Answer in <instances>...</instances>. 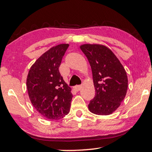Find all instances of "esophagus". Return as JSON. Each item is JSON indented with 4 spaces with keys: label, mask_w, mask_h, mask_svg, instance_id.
Segmentation results:
<instances>
[{
    "label": "esophagus",
    "mask_w": 152,
    "mask_h": 152,
    "mask_svg": "<svg viewBox=\"0 0 152 152\" xmlns=\"http://www.w3.org/2000/svg\"><path fill=\"white\" fill-rule=\"evenodd\" d=\"M81 88H82L81 85H76V86H74V89H75L76 91H79L81 89Z\"/></svg>",
    "instance_id": "esophagus-1"
}]
</instances>
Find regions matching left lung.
Masks as SVG:
<instances>
[{"mask_svg": "<svg viewBox=\"0 0 152 152\" xmlns=\"http://www.w3.org/2000/svg\"><path fill=\"white\" fill-rule=\"evenodd\" d=\"M91 66L95 96L88 109L99 115H109L120 106L128 86L127 73L113 51L106 46L84 44L80 46Z\"/></svg>", "mask_w": 152, "mask_h": 152, "instance_id": "8db88e82", "label": "left lung"}]
</instances>
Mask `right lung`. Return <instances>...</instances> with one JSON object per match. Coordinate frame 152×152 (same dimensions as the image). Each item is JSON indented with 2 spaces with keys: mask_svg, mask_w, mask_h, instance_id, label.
<instances>
[{
  "mask_svg": "<svg viewBox=\"0 0 152 152\" xmlns=\"http://www.w3.org/2000/svg\"><path fill=\"white\" fill-rule=\"evenodd\" d=\"M69 47L60 44L51 48L31 67L27 88L33 106L43 117L63 118L70 112L72 94L59 71L61 60Z\"/></svg>",
  "mask_w": 152,
  "mask_h": 152,
  "instance_id": "add662e5",
  "label": "right lung"
}]
</instances>
